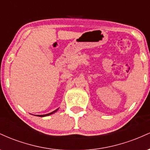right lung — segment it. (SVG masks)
I'll return each mask as SVG.
<instances>
[{"mask_svg": "<svg viewBox=\"0 0 150 150\" xmlns=\"http://www.w3.org/2000/svg\"><path fill=\"white\" fill-rule=\"evenodd\" d=\"M58 110V108H57V109L56 110H55V111H53V112H51V113H47V114H44V115H37V116H39V117H44V116H49V115H51V114H53V113H54L55 112H56V111H57Z\"/></svg>", "mask_w": 150, "mask_h": 150, "instance_id": "right-lung-1", "label": "right lung"}]
</instances>
